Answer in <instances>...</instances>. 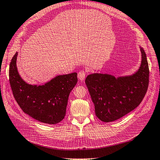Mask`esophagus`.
Masks as SVG:
<instances>
[{
    "instance_id": "1",
    "label": "esophagus",
    "mask_w": 160,
    "mask_h": 160,
    "mask_svg": "<svg viewBox=\"0 0 160 160\" xmlns=\"http://www.w3.org/2000/svg\"><path fill=\"white\" fill-rule=\"evenodd\" d=\"M78 78H79L80 80H84V78H85V76H86V72L82 70L80 71L79 73H78Z\"/></svg>"
}]
</instances>
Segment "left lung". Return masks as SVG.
<instances>
[{"label": "left lung", "mask_w": 160, "mask_h": 160, "mask_svg": "<svg viewBox=\"0 0 160 160\" xmlns=\"http://www.w3.org/2000/svg\"><path fill=\"white\" fill-rule=\"evenodd\" d=\"M142 52V64L132 76L116 78L108 74L93 73L85 80L95 113L103 122L118 119L135 109L144 98L149 83V68L146 53Z\"/></svg>", "instance_id": "1"}]
</instances>
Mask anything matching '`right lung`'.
Returning a JSON list of instances; mask_svg holds the SVG:
<instances>
[{"instance_id": "right-lung-1", "label": "right lung", "mask_w": 160, "mask_h": 160, "mask_svg": "<svg viewBox=\"0 0 160 160\" xmlns=\"http://www.w3.org/2000/svg\"><path fill=\"white\" fill-rule=\"evenodd\" d=\"M18 53L12 58L9 79L13 96L25 113L34 119L56 124L66 114L69 93L78 82L77 73L58 76L43 85H31L22 80L17 68Z\"/></svg>"}]
</instances>
